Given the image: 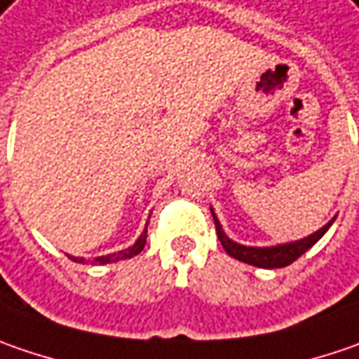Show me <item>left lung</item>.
<instances>
[{
	"label": "left lung",
	"mask_w": 359,
	"mask_h": 359,
	"mask_svg": "<svg viewBox=\"0 0 359 359\" xmlns=\"http://www.w3.org/2000/svg\"><path fill=\"white\" fill-rule=\"evenodd\" d=\"M212 212V210H210ZM212 219H215V226H217V237L223 245L226 253L233 259H239L243 263H249V265H255V267H263V269H277V267H287L291 265L295 259H299L304 255L307 249H311L316 243L320 241L323 237V233L330 229L332 223H327L325 226H321L320 231H316L313 235L305 237L302 241L287 243V245H277V247H245L239 243H233L221 229L219 219L215 217L212 212Z\"/></svg>",
	"instance_id": "1"
}]
</instances>
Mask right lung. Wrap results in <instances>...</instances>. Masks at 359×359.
<instances>
[{
    "label": "right lung",
    "instance_id": "obj_1",
    "mask_svg": "<svg viewBox=\"0 0 359 359\" xmlns=\"http://www.w3.org/2000/svg\"><path fill=\"white\" fill-rule=\"evenodd\" d=\"M144 243H147V231L140 235V239L138 241L134 243L133 247H128V249H124V251H118V253H114V255H108V257H98V259H94L92 263H114V261H120V259H130L134 257V255H138L142 249H144ZM74 261H84V259H76V257H72Z\"/></svg>",
    "mask_w": 359,
    "mask_h": 359
}]
</instances>
